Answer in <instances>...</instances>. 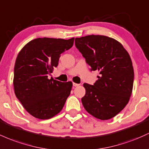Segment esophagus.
<instances>
[{"label":"esophagus","instance_id":"1","mask_svg":"<svg viewBox=\"0 0 149 149\" xmlns=\"http://www.w3.org/2000/svg\"><path fill=\"white\" fill-rule=\"evenodd\" d=\"M73 86H74V87H77V86H79V84H78V83H73Z\"/></svg>","mask_w":149,"mask_h":149}]
</instances>
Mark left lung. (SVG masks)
<instances>
[{
	"label": "left lung",
	"instance_id": "8db88e82",
	"mask_svg": "<svg viewBox=\"0 0 149 149\" xmlns=\"http://www.w3.org/2000/svg\"><path fill=\"white\" fill-rule=\"evenodd\" d=\"M75 45L91 71H100L94 84H83V107L96 118L109 120L125 108L132 95L134 73L130 54L120 42L103 35L76 38Z\"/></svg>",
	"mask_w": 149,
	"mask_h": 149
}]
</instances>
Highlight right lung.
<instances>
[{
    "mask_svg": "<svg viewBox=\"0 0 149 149\" xmlns=\"http://www.w3.org/2000/svg\"><path fill=\"white\" fill-rule=\"evenodd\" d=\"M70 40L37 38L19 52L14 68V91L31 115L47 120L61 112L71 93L72 83L49 79L61 54L73 45Z\"/></svg>",
    "mask_w": 149,
    "mask_h": 149,
    "instance_id": "right-lung-1",
    "label": "right lung"
}]
</instances>
